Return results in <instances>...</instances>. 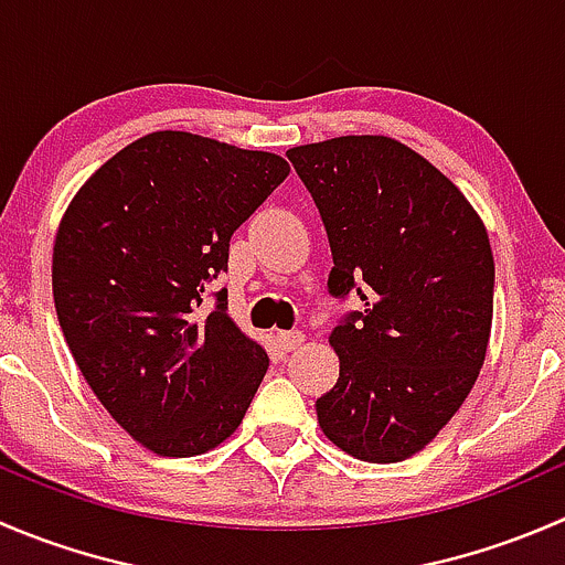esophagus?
<instances>
[{"label":"esophagus","mask_w":565,"mask_h":565,"mask_svg":"<svg viewBox=\"0 0 565 565\" xmlns=\"http://www.w3.org/2000/svg\"><path fill=\"white\" fill-rule=\"evenodd\" d=\"M303 339L306 335L300 333V330H278V344H281V350L287 352L298 350V347L303 344Z\"/></svg>","instance_id":"34e87169"}]
</instances>
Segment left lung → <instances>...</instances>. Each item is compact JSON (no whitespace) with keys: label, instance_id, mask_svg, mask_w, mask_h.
<instances>
[{"label":"left lung","instance_id":"left-lung-1","mask_svg":"<svg viewBox=\"0 0 565 565\" xmlns=\"http://www.w3.org/2000/svg\"><path fill=\"white\" fill-rule=\"evenodd\" d=\"M328 232V292L361 298L330 333L339 380L317 398L324 435L355 459L402 461L461 407L492 328L494 259L461 191L388 136L287 152Z\"/></svg>","mask_w":565,"mask_h":565}]
</instances>
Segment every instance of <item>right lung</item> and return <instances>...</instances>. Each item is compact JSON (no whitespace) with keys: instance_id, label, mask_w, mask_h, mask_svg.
<instances>
[{"instance_id":"obj_1","label":"right lung","mask_w":565,"mask_h":565,"mask_svg":"<svg viewBox=\"0 0 565 565\" xmlns=\"http://www.w3.org/2000/svg\"><path fill=\"white\" fill-rule=\"evenodd\" d=\"M287 174L273 152L161 130L106 161L62 218L51 281L67 347L111 418L161 457L224 443L265 377L226 289H207Z\"/></svg>"}]
</instances>
